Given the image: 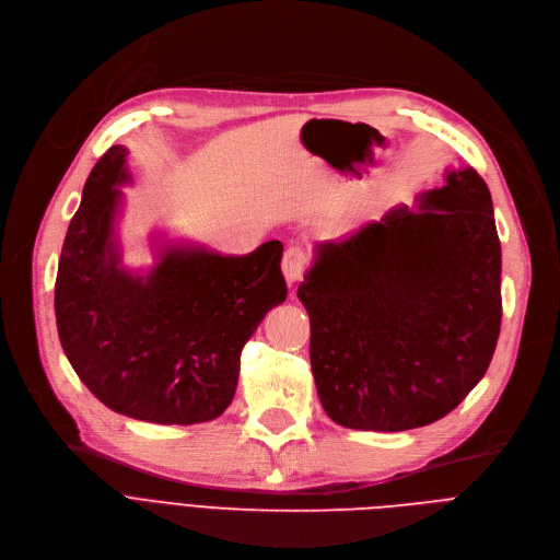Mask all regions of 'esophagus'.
Instances as JSON below:
<instances>
[{"instance_id":"obj_1","label":"esophagus","mask_w":560,"mask_h":560,"mask_svg":"<svg viewBox=\"0 0 560 560\" xmlns=\"http://www.w3.org/2000/svg\"><path fill=\"white\" fill-rule=\"evenodd\" d=\"M306 265H308V256L302 247H288L283 254V260H281V270H283L285 281L288 283L300 281L306 270Z\"/></svg>"}]
</instances>
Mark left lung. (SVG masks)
<instances>
[{
	"mask_svg": "<svg viewBox=\"0 0 560 560\" xmlns=\"http://www.w3.org/2000/svg\"><path fill=\"white\" fill-rule=\"evenodd\" d=\"M327 416L347 429L431 424L483 378L502 325V245L472 167L340 243L298 288Z\"/></svg>",
	"mask_w": 560,
	"mask_h": 560,
	"instance_id": "left-lung-1",
	"label": "left lung"
}]
</instances>
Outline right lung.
Listing matches in <instances>:
<instances>
[{
	"label": "right lung",
	"mask_w": 560,
	"mask_h": 560,
	"mask_svg": "<svg viewBox=\"0 0 560 560\" xmlns=\"http://www.w3.org/2000/svg\"><path fill=\"white\" fill-rule=\"evenodd\" d=\"M127 154L113 144L95 163L70 220L54 292L58 338L83 386L115 413L209 422L235 395L245 342L288 295L283 245L247 256L163 245L150 272H129L115 241Z\"/></svg>",
	"instance_id": "1"
}]
</instances>
